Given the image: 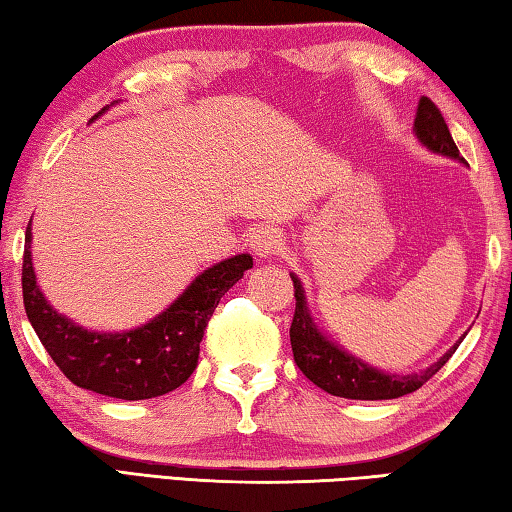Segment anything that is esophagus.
I'll use <instances>...</instances> for the list:
<instances>
[{
	"instance_id": "34e87169",
	"label": "esophagus",
	"mask_w": 512,
	"mask_h": 512,
	"mask_svg": "<svg viewBox=\"0 0 512 512\" xmlns=\"http://www.w3.org/2000/svg\"><path fill=\"white\" fill-rule=\"evenodd\" d=\"M282 246H284L282 232L273 228V225H264V228H259L257 232H253V237H250V248L255 250V255L264 259L280 253Z\"/></svg>"
}]
</instances>
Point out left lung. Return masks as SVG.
I'll list each match as a JSON object with an SVG mask.
<instances>
[{"mask_svg": "<svg viewBox=\"0 0 512 512\" xmlns=\"http://www.w3.org/2000/svg\"><path fill=\"white\" fill-rule=\"evenodd\" d=\"M413 131L429 151L465 162L452 140L445 117L440 115L436 103L427 97H422L418 103ZM291 280L293 289H296V293H293L296 296V314H293V323L289 329L293 359H296V366L302 370V375L314 381L318 388H323L329 395L345 397V400H395V397L409 395L418 391L424 381L436 375L465 339L463 334L454 348H449L427 370L411 372V375H395V372L388 375V372L368 366V363H363L354 354L345 352L339 345L329 341L309 314L305 289H302L300 280L293 273Z\"/></svg>", "mask_w": 512, "mask_h": 512, "instance_id": "8db88e82", "label": "left lung"}]
</instances>
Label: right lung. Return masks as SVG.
Instances as JSON below:
<instances>
[{
  "mask_svg": "<svg viewBox=\"0 0 512 512\" xmlns=\"http://www.w3.org/2000/svg\"><path fill=\"white\" fill-rule=\"evenodd\" d=\"M248 268H253V257L246 253L223 259L198 275L146 325L115 334L94 332L58 314L42 296L31 262L29 221L24 237L22 296L40 343L72 384L117 400H151L176 391L192 375L216 305Z\"/></svg>",
  "mask_w": 512,
  "mask_h": 512,
  "instance_id": "right-lung-1",
  "label": "right lung"
}]
</instances>
